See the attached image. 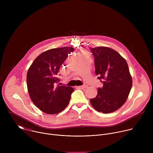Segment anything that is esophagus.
Returning <instances> with one entry per match:
<instances>
[{
	"mask_svg": "<svg viewBox=\"0 0 153 153\" xmlns=\"http://www.w3.org/2000/svg\"><path fill=\"white\" fill-rule=\"evenodd\" d=\"M86 86L85 85H82V86H78V88H80V89H84L85 88H86Z\"/></svg>",
	"mask_w": 153,
	"mask_h": 153,
	"instance_id": "34e87169",
	"label": "esophagus"
}]
</instances>
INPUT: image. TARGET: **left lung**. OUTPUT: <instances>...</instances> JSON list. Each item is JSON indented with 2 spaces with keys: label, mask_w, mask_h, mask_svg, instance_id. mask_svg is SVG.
I'll return each mask as SVG.
<instances>
[{
  "label": "left lung",
  "mask_w": 153,
  "mask_h": 153,
  "mask_svg": "<svg viewBox=\"0 0 153 153\" xmlns=\"http://www.w3.org/2000/svg\"><path fill=\"white\" fill-rule=\"evenodd\" d=\"M90 50L94 57L96 74L103 84L90 103L99 112L113 113L125 103L132 87L127 62L110 48L99 47Z\"/></svg>",
  "instance_id": "obj_1"
}]
</instances>
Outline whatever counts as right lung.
Wrapping results in <instances>:
<instances>
[{
  "label": "right lung",
  "mask_w": 153,
  "mask_h": 153,
  "mask_svg": "<svg viewBox=\"0 0 153 153\" xmlns=\"http://www.w3.org/2000/svg\"><path fill=\"white\" fill-rule=\"evenodd\" d=\"M71 47L53 48L38 56L28 69L27 83L28 93L34 104L48 114H58L67 106L74 89L70 86H56L59 70Z\"/></svg>",
  "instance_id": "right-lung-1"
}]
</instances>
